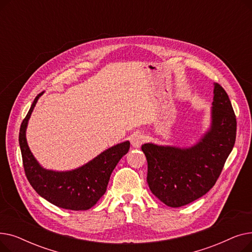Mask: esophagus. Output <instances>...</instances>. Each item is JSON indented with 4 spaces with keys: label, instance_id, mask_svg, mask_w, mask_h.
<instances>
[{
    "label": "esophagus",
    "instance_id": "esophagus-1",
    "mask_svg": "<svg viewBox=\"0 0 252 252\" xmlns=\"http://www.w3.org/2000/svg\"><path fill=\"white\" fill-rule=\"evenodd\" d=\"M145 142V136L141 133H135L130 138V144L131 146L135 148H139L142 146V144Z\"/></svg>",
    "mask_w": 252,
    "mask_h": 252
}]
</instances>
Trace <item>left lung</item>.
Wrapping results in <instances>:
<instances>
[{"instance_id": "left-lung-1", "label": "left lung", "mask_w": 252, "mask_h": 252, "mask_svg": "<svg viewBox=\"0 0 252 252\" xmlns=\"http://www.w3.org/2000/svg\"><path fill=\"white\" fill-rule=\"evenodd\" d=\"M214 94L210 128L194 146L142 145L149 188L167 206L180 207L205 195L215 186L234 147L237 122L231 101L218 83Z\"/></svg>"}]
</instances>
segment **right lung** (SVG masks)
<instances>
[{"mask_svg":"<svg viewBox=\"0 0 252 252\" xmlns=\"http://www.w3.org/2000/svg\"><path fill=\"white\" fill-rule=\"evenodd\" d=\"M43 93L35 97L20 126L19 145L25 176L35 192L52 204L70 210L90 209L106 192L113 169L121 158L128 152L129 142L115 145L87 164L73 170L45 169L35 160L25 137L29 119Z\"/></svg>","mask_w":252,"mask_h":252,"instance_id":"right-lung-1","label":"right lung"}]
</instances>
